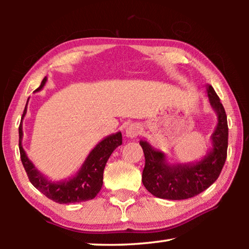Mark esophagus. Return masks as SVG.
<instances>
[{
  "mask_svg": "<svg viewBox=\"0 0 249 249\" xmlns=\"http://www.w3.org/2000/svg\"><path fill=\"white\" fill-rule=\"evenodd\" d=\"M142 133V127L140 126V124H130L129 126L126 127V136L129 138H135L137 137L138 135Z\"/></svg>",
  "mask_w": 249,
  "mask_h": 249,
  "instance_id": "34e87169",
  "label": "esophagus"
}]
</instances>
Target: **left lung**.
I'll return each mask as SVG.
<instances>
[{
    "label": "left lung",
    "mask_w": 249,
    "mask_h": 249,
    "mask_svg": "<svg viewBox=\"0 0 249 249\" xmlns=\"http://www.w3.org/2000/svg\"><path fill=\"white\" fill-rule=\"evenodd\" d=\"M211 107L217 115V124L211 135L212 148L199 161L170 163L166 155L141 141L144 150L145 168L142 181L151 195L167 200H184L206 190L215 182L224 166L229 145V127L225 109L215 91L206 87Z\"/></svg>",
    "instance_id": "obj_1"
}]
</instances>
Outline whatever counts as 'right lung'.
I'll return each mask as SVG.
<instances>
[{"label": "right lung", "instance_id": "add662e5", "mask_svg": "<svg viewBox=\"0 0 249 249\" xmlns=\"http://www.w3.org/2000/svg\"><path fill=\"white\" fill-rule=\"evenodd\" d=\"M47 82V77L41 81L39 88L35 92H39ZM29 100V98H28ZM27 100V103H28ZM27 103L23 112L22 121H20L18 134H19V153L20 160L25 168V171L28 176L31 183L37 190H39L48 199L57 203H77L94 199L100 192L103 184V171L107 159L117 147L122 145V133L117 132L111 134L103 138L93 149L90 151L88 157L84 160L82 166L74 176L69 179L61 181L49 180L37 169L35 165L29 160L26 153L23 148V119L27 112Z\"/></svg>", "mask_w": 249, "mask_h": 249}]
</instances>
